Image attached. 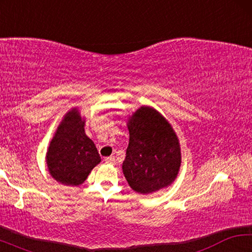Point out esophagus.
I'll return each instance as SVG.
<instances>
[{"label": "esophagus", "instance_id": "obj_1", "mask_svg": "<svg viewBox=\"0 0 252 252\" xmlns=\"http://www.w3.org/2000/svg\"><path fill=\"white\" fill-rule=\"evenodd\" d=\"M104 161H105V163H108V164H114L116 163V158H114L113 156H111V157L105 158Z\"/></svg>", "mask_w": 252, "mask_h": 252}]
</instances>
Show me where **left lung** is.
I'll return each mask as SVG.
<instances>
[{
  "mask_svg": "<svg viewBox=\"0 0 252 252\" xmlns=\"http://www.w3.org/2000/svg\"><path fill=\"white\" fill-rule=\"evenodd\" d=\"M130 140L123 174L131 189L150 194L172 185L181 167V148L172 126L159 111L142 105L127 118Z\"/></svg>",
  "mask_w": 252,
  "mask_h": 252,
  "instance_id": "left-lung-1",
  "label": "left lung"
}]
</instances>
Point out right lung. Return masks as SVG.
<instances>
[{"label":"right lung","instance_id":"1","mask_svg":"<svg viewBox=\"0 0 252 252\" xmlns=\"http://www.w3.org/2000/svg\"><path fill=\"white\" fill-rule=\"evenodd\" d=\"M85 118L78 108L67 111L46 150L49 173L64 186L78 187L101 162L94 142L85 134Z\"/></svg>","mask_w":252,"mask_h":252}]
</instances>
